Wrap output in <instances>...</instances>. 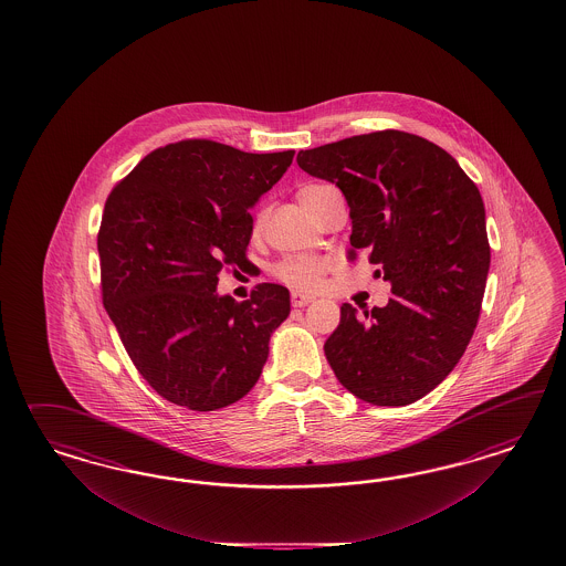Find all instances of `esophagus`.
I'll return each mask as SVG.
<instances>
[{
    "label": "esophagus",
    "instance_id": "34e87169",
    "mask_svg": "<svg viewBox=\"0 0 566 566\" xmlns=\"http://www.w3.org/2000/svg\"><path fill=\"white\" fill-rule=\"evenodd\" d=\"M311 301H313V296H308V294H301V292H292L291 294L292 307H305Z\"/></svg>",
    "mask_w": 566,
    "mask_h": 566
}]
</instances>
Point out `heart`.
Returning a JSON list of instances; mask_svg holds the SVG:
<instances>
[{
    "label": "heart",
    "mask_w": 566,
    "mask_h": 566,
    "mask_svg": "<svg viewBox=\"0 0 566 566\" xmlns=\"http://www.w3.org/2000/svg\"><path fill=\"white\" fill-rule=\"evenodd\" d=\"M327 190H332L329 185H322V182H307L298 189V201L307 209L311 216H315V209L319 206V199L326 195ZM268 209L261 207L255 213V222L253 228L259 230L263 222H265ZM329 270V263L326 259L313 258V255H286L280 259L272 268L277 282H282L284 286H289L292 291L296 292H313L319 289L324 275Z\"/></svg>",
    "instance_id": "heart-1"
}]
</instances>
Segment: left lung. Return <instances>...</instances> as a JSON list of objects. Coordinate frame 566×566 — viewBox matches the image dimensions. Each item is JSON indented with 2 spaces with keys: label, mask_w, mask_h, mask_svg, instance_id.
<instances>
[{
  "label": "left lung",
  "mask_w": 566,
  "mask_h": 566,
  "mask_svg": "<svg viewBox=\"0 0 566 566\" xmlns=\"http://www.w3.org/2000/svg\"><path fill=\"white\" fill-rule=\"evenodd\" d=\"M296 161L343 190L350 255L369 251L395 294L363 315L344 303L327 363L360 400L411 405L454 369L480 319L490 270L480 190L442 147L402 130L327 143Z\"/></svg>",
  "instance_id": "1"
}]
</instances>
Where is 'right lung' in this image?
Masks as SVG:
<instances>
[{
    "instance_id": "1",
    "label": "right lung",
    "mask_w": 566,
    "mask_h": 566,
    "mask_svg": "<svg viewBox=\"0 0 566 566\" xmlns=\"http://www.w3.org/2000/svg\"><path fill=\"white\" fill-rule=\"evenodd\" d=\"M294 151L244 154L207 138L155 149L112 189L97 234L103 307L157 395L216 411L258 384L291 294L263 282L237 303L218 275L249 263V209Z\"/></svg>"
}]
</instances>
